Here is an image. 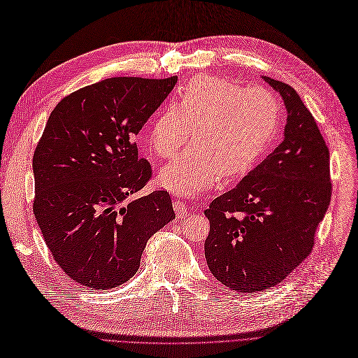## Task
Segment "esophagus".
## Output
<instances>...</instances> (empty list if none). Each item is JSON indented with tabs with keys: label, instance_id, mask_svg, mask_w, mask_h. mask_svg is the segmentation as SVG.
Segmentation results:
<instances>
[{
	"label": "esophagus",
	"instance_id": "obj_1",
	"mask_svg": "<svg viewBox=\"0 0 358 358\" xmlns=\"http://www.w3.org/2000/svg\"><path fill=\"white\" fill-rule=\"evenodd\" d=\"M173 208H175V212H176V215H178L179 219H183L185 216H187V213H188L187 204H185V203L180 201V200H175V201H173Z\"/></svg>",
	"mask_w": 358,
	"mask_h": 358
}]
</instances>
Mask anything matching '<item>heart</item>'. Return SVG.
Here are the masks:
<instances>
[{
  "label": "heart",
  "instance_id": "1",
  "mask_svg": "<svg viewBox=\"0 0 358 358\" xmlns=\"http://www.w3.org/2000/svg\"><path fill=\"white\" fill-rule=\"evenodd\" d=\"M280 120V102L266 89L215 76L194 77L148 130V143L162 158H173L191 130L196 143L162 170L159 182L178 194L194 195L210 189L217 176L245 175L274 142Z\"/></svg>",
  "mask_w": 358,
  "mask_h": 358
}]
</instances>
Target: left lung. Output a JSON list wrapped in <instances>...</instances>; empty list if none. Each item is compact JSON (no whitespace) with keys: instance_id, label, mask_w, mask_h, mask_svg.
Returning <instances> with one entry per match:
<instances>
[{"instance_id":"8db88e82","label":"left lung","mask_w":358,"mask_h":358,"mask_svg":"<svg viewBox=\"0 0 358 358\" xmlns=\"http://www.w3.org/2000/svg\"><path fill=\"white\" fill-rule=\"evenodd\" d=\"M262 78L286 105L285 139L204 210L208 269L238 293L277 286L310 256L331 195L329 150L313 114L290 85Z\"/></svg>"}]
</instances>
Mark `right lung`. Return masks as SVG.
Returning a JSON list of instances; mask_svg holds the SVG:
<instances>
[{
	"mask_svg": "<svg viewBox=\"0 0 358 358\" xmlns=\"http://www.w3.org/2000/svg\"><path fill=\"white\" fill-rule=\"evenodd\" d=\"M176 83L108 78L64 97L48 117L32 158V208L56 264L85 287L124 285L146 241L176 217L167 191L133 199L152 175L134 138Z\"/></svg>",
	"mask_w": 358,
	"mask_h": 358,
	"instance_id": "obj_1",
	"label": "right lung"
}]
</instances>
